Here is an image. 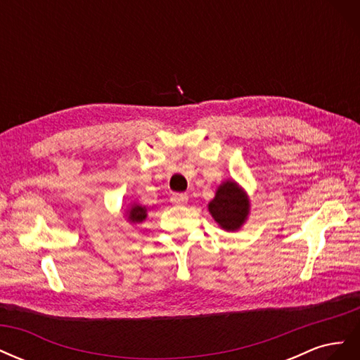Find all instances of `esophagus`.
Instances as JSON below:
<instances>
[{
  "mask_svg": "<svg viewBox=\"0 0 360 360\" xmlns=\"http://www.w3.org/2000/svg\"><path fill=\"white\" fill-rule=\"evenodd\" d=\"M171 202L174 205L188 204V195H184V193H172L171 195Z\"/></svg>",
  "mask_w": 360,
  "mask_h": 360,
  "instance_id": "esophagus-1",
  "label": "esophagus"
}]
</instances>
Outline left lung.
Masks as SVG:
<instances>
[{"instance_id": "left-lung-1", "label": "left lung", "mask_w": 360, "mask_h": 360, "mask_svg": "<svg viewBox=\"0 0 360 360\" xmlns=\"http://www.w3.org/2000/svg\"><path fill=\"white\" fill-rule=\"evenodd\" d=\"M209 213L224 231H238L250 213V200L236 180H224L216 189L213 200L207 204Z\"/></svg>"}]
</instances>
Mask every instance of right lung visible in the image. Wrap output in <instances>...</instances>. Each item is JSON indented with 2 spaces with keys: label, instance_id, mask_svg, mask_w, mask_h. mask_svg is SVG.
Masks as SVG:
<instances>
[{
  "label": "right lung",
  "instance_id": "right-lung-1",
  "mask_svg": "<svg viewBox=\"0 0 360 360\" xmlns=\"http://www.w3.org/2000/svg\"><path fill=\"white\" fill-rule=\"evenodd\" d=\"M124 217L126 221L132 225L144 222L147 219V207L135 201L130 202L127 205V209L124 210Z\"/></svg>",
  "mask_w": 360,
  "mask_h": 360
}]
</instances>
